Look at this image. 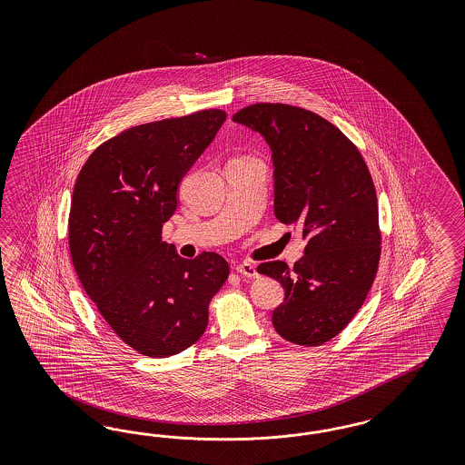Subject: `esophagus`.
I'll return each instance as SVG.
<instances>
[{
	"label": "esophagus",
	"instance_id": "esophagus-1",
	"mask_svg": "<svg viewBox=\"0 0 465 465\" xmlns=\"http://www.w3.org/2000/svg\"><path fill=\"white\" fill-rule=\"evenodd\" d=\"M237 272L242 274V276H245V278H257L259 274H257V269L252 264H249V262H242L237 266Z\"/></svg>",
	"mask_w": 465,
	"mask_h": 465
}]
</instances>
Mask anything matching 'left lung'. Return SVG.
<instances>
[{
  "label": "left lung",
  "instance_id": "8db88e82",
  "mask_svg": "<svg viewBox=\"0 0 465 465\" xmlns=\"http://www.w3.org/2000/svg\"><path fill=\"white\" fill-rule=\"evenodd\" d=\"M233 121L262 134L274 163V214L295 225L305 253L288 268L264 262L257 272L284 288L272 312L282 338L321 346L361 309L381 261L377 193L365 160L319 114L286 104H253Z\"/></svg>",
  "mask_w": 465,
  "mask_h": 465
}]
</instances>
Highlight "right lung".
<instances>
[{"instance_id": "obj_1", "label": "right lung", "mask_w": 465, "mask_h": 465, "mask_svg": "<svg viewBox=\"0 0 465 465\" xmlns=\"http://www.w3.org/2000/svg\"><path fill=\"white\" fill-rule=\"evenodd\" d=\"M225 119L208 109L129 127L88 156L74 183L68 235L78 280L114 332L150 358L204 334L230 272L218 253L183 259L162 242L179 183Z\"/></svg>"}]
</instances>
